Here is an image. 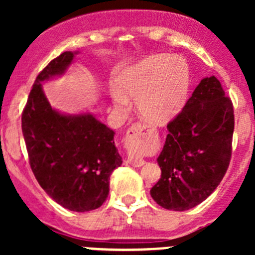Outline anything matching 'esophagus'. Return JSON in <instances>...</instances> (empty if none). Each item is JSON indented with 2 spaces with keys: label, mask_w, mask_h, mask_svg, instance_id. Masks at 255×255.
Instances as JSON below:
<instances>
[{
  "label": "esophagus",
  "mask_w": 255,
  "mask_h": 255,
  "mask_svg": "<svg viewBox=\"0 0 255 255\" xmlns=\"http://www.w3.org/2000/svg\"><path fill=\"white\" fill-rule=\"evenodd\" d=\"M154 137V129L142 123H134L126 133V144L130 149H140ZM128 163L133 166H142L145 160L142 158H128Z\"/></svg>",
  "instance_id": "1"
}]
</instances>
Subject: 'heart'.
I'll use <instances>...</instances> for the list:
<instances>
[{
    "label": "heart",
    "mask_w": 255,
    "mask_h": 255,
    "mask_svg": "<svg viewBox=\"0 0 255 255\" xmlns=\"http://www.w3.org/2000/svg\"><path fill=\"white\" fill-rule=\"evenodd\" d=\"M191 73L181 56L159 54L143 59L121 71L115 94L120 110L128 107L127 97L137 99L140 116L154 125L169 122L181 111L189 95Z\"/></svg>",
    "instance_id": "heart-1"
}]
</instances>
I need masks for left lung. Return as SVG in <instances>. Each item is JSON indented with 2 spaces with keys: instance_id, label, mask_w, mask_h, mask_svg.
I'll return each instance as SVG.
<instances>
[{
  "instance_id": "8db88e82",
  "label": "left lung",
  "mask_w": 255,
  "mask_h": 255,
  "mask_svg": "<svg viewBox=\"0 0 255 255\" xmlns=\"http://www.w3.org/2000/svg\"><path fill=\"white\" fill-rule=\"evenodd\" d=\"M235 129L233 105L221 82L201 80L182 111L169 122L158 156L161 177L150 195L159 206L186 211L207 199L230 165Z\"/></svg>"
}]
</instances>
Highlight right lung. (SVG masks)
<instances>
[{"mask_svg":"<svg viewBox=\"0 0 255 255\" xmlns=\"http://www.w3.org/2000/svg\"><path fill=\"white\" fill-rule=\"evenodd\" d=\"M78 51H64L35 79L22 113L29 164L42 189L75 212L96 210L106 201L110 176L122 158L115 132L91 113L64 115L51 109L42 82L63 75Z\"/></svg>","mask_w":255,"mask_h":255,"instance_id":"right-lung-1","label":"right lung"}]
</instances>
